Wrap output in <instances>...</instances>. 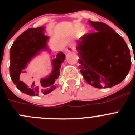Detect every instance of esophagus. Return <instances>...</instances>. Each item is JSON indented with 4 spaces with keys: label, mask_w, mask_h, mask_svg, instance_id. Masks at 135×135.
Wrapping results in <instances>:
<instances>
[{
    "label": "esophagus",
    "mask_w": 135,
    "mask_h": 135,
    "mask_svg": "<svg viewBox=\"0 0 135 135\" xmlns=\"http://www.w3.org/2000/svg\"><path fill=\"white\" fill-rule=\"evenodd\" d=\"M76 49V46H75L74 44H71L68 46V47L67 48L66 51L67 52H71V51H74Z\"/></svg>",
    "instance_id": "obj_1"
}]
</instances>
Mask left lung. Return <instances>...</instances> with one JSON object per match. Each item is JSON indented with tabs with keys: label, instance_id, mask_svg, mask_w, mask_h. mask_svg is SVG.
Listing matches in <instances>:
<instances>
[{
	"label": "left lung",
	"instance_id": "left-lung-1",
	"mask_svg": "<svg viewBox=\"0 0 135 135\" xmlns=\"http://www.w3.org/2000/svg\"><path fill=\"white\" fill-rule=\"evenodd\" d=\"M96 32L77 41L79 68L84 80L98 89L118 84L131 66L130 49L121 36L102 22L89 21Z\"/></svg>",
	"mask_w": 135,
	"mask_h": 135
}]
</instances>
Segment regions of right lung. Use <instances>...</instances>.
I'll list each match as a JSON object with an SVG mask.
<instances>
[{"mask_svg": "<svg viewBox=\"0 0 135 135\" xmlns=\"http://www.w3.org/2000/svg\"><path fill=\"white\" fill-rule=\"evenodd\" d=\"M45 27L29 28L17 37L10 50V76L17 88L30 96L46 95L56 88V80L60 72V67L65 59L62 52L57 53L52 60L53 71L42 79H33L26 73L24 69L30 61L42 49H48L49 37L45 36Z\"/></svg>", "mask_w": 135, "mask_h": 135, "instance_id": "add662e5", "label": "right lung"}]
</instances>
